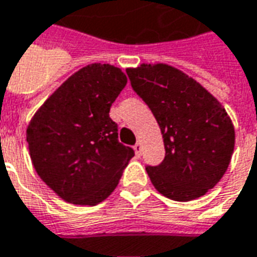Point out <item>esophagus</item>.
Masks as SVG:
<instances>
[{"label":"esophagus","mask_w":257,"mask_h":257,"mask_svg":"<svg viewBox=\"0 0 257 257\" xmlns=\"http://www.w3.org/2000/svg\"><path fill=\"white\" fill-rule=\"evenodd\" d=\"M141 144L140 143H137L136 144V145H134V152H136V156H138V158H140V156H141Z\"/></svg>","instance_id":"34e87169"}]
</instances>
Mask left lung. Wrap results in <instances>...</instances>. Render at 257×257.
I'll return each instance as SVG.
<instances>
[{
	"instance_id": "left-lung-1",
	"label": "left lung",
	"mask_w": 257,
	"mask_h": 257,
	"mask_svg": "<svg viewBox=\"0 0 257 257\" xmlns=\"http://www.w3.org/2000/svg\"><path fill=\"white\" fill-rule=\"evenodd\" d=\"M133 90L161 127L165 159L147 166L162 195L187 202L205 195L224 176L234 152L230 116L195 80L165 63L127 69Z\"/></svg>"
}]
</instances>
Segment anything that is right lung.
Masks as SVG:
<instances>
[{
  "label": "right lung",
  "mask_w": 257,
  "mask_h": 257,
  "mask_svg": "<svg viewBox=\"0 0 257 257\" xmlns=\"http://www.w3.org/2000/svg\"><path fill=\"white\" fill-rule=\"evenodd\" d=\"M125 84L119 67L92 63L72 74L30 120L33 166L63 201L88 206L105 201L134 156L109 117Z\"/></svg>",
  "instance_id": "obj_1"
}]
</instances>
